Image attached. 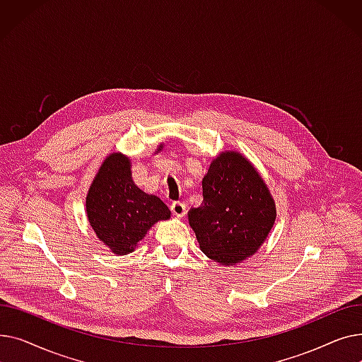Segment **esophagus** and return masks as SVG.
Listing matches in <instances>:
<instances>
[{"mask_svg": "<svg viewBox=\"0 0 362 362\" xmlns=\"http://www.w3.org/2000/svg\"><path fill=\"white\" fill-rule=\"evenodd\" d=\"M171 213H173L176 217H183L186 214V204L183 202H173L171 204Z\"/></svg>", "mask_w": 362, "mask_h": 362, "instance_id": "obj_1", "label": "esophagus"}]
</instances>
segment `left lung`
I'll return each mask as SVG.
<instances>
[{"instance_id": "left-lung-1", "label": "left lung", "mask_w": 362, "mask_h": 362, "mask_svg": "<svg viewBox=\"0 0 362 362\" xmlns=\"http://www.w3.org/2000/svg\"><path fill=\"white\" fill-rule=\"evenodd\" d=\"M202 204L187 213L201 251L227 267L257 254L277 211L255 165L239 151H221L202 179Z\"/></svg>"}]
</instances>
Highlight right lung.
<instances>
[{
	"label": "right lung",
	"instance_id": "obj_1",
	"mask_svg": "<svg viewBox=\"0 0 362 362\" xmlns=\"http://www.w3.org/2000/svg\"><path fill=\"white\" fill-rule=\"evenodd\" d=\"M164 144H160L157 152ZM86 217L98 240L116 255L136 250L152 226L168 220V206L139 189L132 177V161L111 152L95 175L86 195Z\"/></svg>",
	"mask_w": 362,
	"mask_h": 362
}]
</instances>
